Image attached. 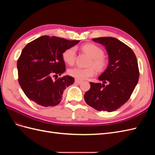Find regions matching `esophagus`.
Masks as SVG:
<instances>
[{
  "mask_svg": "<svg viewBox=\"0 0 155 155\" xmlns=\"http://www.w3.org/2000/svg\"><path fill=\"white\" fill-rule=\"evenodd\" d=\"M75 83H78V84H80L81 83H82V81L81 80H79V79H75Z\"/></svg>",
  "mask_w": 155,
  "mask_h": 155,
  "instance_id": "esophagus-1",
  "label": "esophagus"
}]
</instances>
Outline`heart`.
Instances as JSON below:
<instances>
[{"label": "heart", "mask_w": 155, "mask_h": 155, "mask_svg": "<svg viewBox=\"0 0 155 155\" xmlns=\"http://www.w3.org/2000/svg\"><path fill=\"white\" fill-rule=\"evenodd\" d=\"M82 50L92 58L90 64L94 67L97 71H103L107 64L106 59L104 57V52L103 50L95 45L86 44L81 47ZM76 50L75 47H71L64 51L63 53V59L64 61L72 65L76 61ZM93 67V68H94ZM93 67L85 68L79 67H74L68 70V74L79 80H84L89 77L93 76L95 74V69Z\"/></svg>", "instance_id": "b5f03b06"}]
</instances>
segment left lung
<instances>
[{"label":"left lung","mask_w":155,"mask_h":155,"mask_svg":"<svg viewBox=\"0 0 155 155\" xmlns=\"http://www.w3.org/2000/svg\"><path fill=\"white\" fill-rule=\"evenodd\" d=\"M92 40L105 46L109 65L98 78L103 83L91 82L84 99L98 111H114L128 101L137 85L140 76L137 59L132 49L114 37Z\"/></svg>","instance_id":"1"}]
</instances>
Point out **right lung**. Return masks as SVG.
<instances>
[{
	"mask_svg": "<svg viewBox=\"0 0 155 155\" xmlns=\"http://www.w3.org/2000/svg\"><path fill=\"white\" fill-rule=\"evenodd\" d=\"M79 42L43 35L23 48L17 61L18 80L29 100L46 107L59 104L65 88L74 82L72 76L58 78L66 70L63 53Z\"/></svg>",
	"mask_w": 155,
	"mask_h": 155,
	"instance_id": "add662e5",
	"label": "right lung"
}]
</instances>
